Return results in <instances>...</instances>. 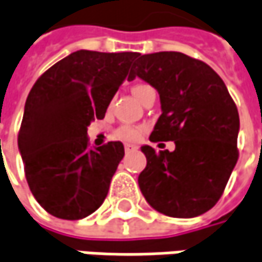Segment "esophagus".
Wrapping results in <instances>:
<instances>
[{"instance_id": "obj_1", "label": "esophagus", "mask_w": 262, "mask_h": 262, "mask_svg": "<svg viewBox=\"0 0 262 262\" xmlns=\"http://www.w3.org/2000/svg\"><path fill=\"white\" fill-rule=\"evenodd\" d=\"M137 150V146L134 144H125V153H131V151Z\"/></svg>"}]
</instances>
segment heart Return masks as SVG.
I'll return each mask as SVG.
<instances>
[{
  "label": "heart",
  "mask_w": 262,
  "mask_h": 262,
  "mask_svg": "<svg viewBox=\"0 0 262 262\" xmlns=\"http://www.w3.org/2000/svg\"><path fill=\"white\" fill-rule=\"evenodd\" d=\"M149 91H155L150 85L147 84H136L133 86V94L136 96L138 101L141 100V97L149 93ZM143 133V128L141 126H131V125H124V126H119L115 133V137L119 138V140H125V141H136L140 138Z\"/></svg>",
  "instance_id": "obj_1"
}]
</instances>
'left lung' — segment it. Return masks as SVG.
Returning <instances> with one entry per match:
<instances>
[{
	"instance_id": "8db88e82",
	"label": "left lung",
	"mask_w": 262,
	"mask_h": 262,
	"mask_svg": "<svg viewBox=\"0 0 262 262\" xmlns=\"http://www.w3.org/2000/svg\"><path fill=\"white\" fill-rule=\"evenodd\" d=\"M136 76L161 97L150 141L176 143L174 151L141 147L147 165L140 190L161 214L202 215L221 198L239 158L237 107L215 71L183 53L138 54L128 79Z\"/></svg>"
}]
</instances>
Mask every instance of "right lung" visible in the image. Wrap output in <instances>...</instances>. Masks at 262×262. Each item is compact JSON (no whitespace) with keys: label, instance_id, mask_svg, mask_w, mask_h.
Listing matches in <instances>:
<instances>
[{"label":"right lung","instance_id":"1","mask_svg":"<svg viewBox=\"0 0 262 262\" xmlns=\"http://www.w3.org/2000/svg\"><path fill=\"white\" fill-rule=\"evenodd\" d=\"M137 56L79 50L33 84L17 144L29 189L48 214L81 220L106 199L124 144L109 141L91 149L86 128L104 118Z\"/></svg>","mask_w":262,"mask_h":262}]
</instances>
